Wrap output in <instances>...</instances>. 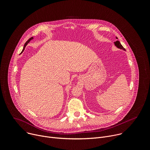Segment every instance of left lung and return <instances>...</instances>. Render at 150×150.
I'll list each match as a JSON object with an SVG mask.
<instances>
[{
  "label": "left lung",
  "instance_id": "obj_1",
  "mask_svg": "<svg viewBox=\"0 0 150 150\" xmlns=\"http://www.w3.org/2000/svg\"><path fill=\"white\" fill-rule=\"evenodd\" d=\"M116 39H117V38L116 37ZM114 44L115 45V46H116V47H117L118 48H120V49H122L124 50L125 51V49L123 47V46L121 45V44L120 43V42H119V41H116L115 42H114Z\"/></svg>",
  "mask_w": 150,
  "mask_h": 150
}]
</instances>
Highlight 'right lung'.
I'll list each match as a JSON object with an SVG mask.
<instances>
[{
    "mask_svg": "<svg viewBox=\"0 0 150 150\" xmlns=\"http://www.w3.org/2000/svg\"><path fill=\"white\" fill-rule=\"evenodd\" d=\"M33 37H31V38H29V40H28V41H26V42H25V44H24V46H23V50H22V51L21 52V53H22V52H23V51H24V50H25V48L26 45H27V44H28V42H29L30 41H31V40H33Z\"/></svg>",
    "mask_w": 150,
    "mask_h": 150,
    "instance_id": "1",
    "label": "right lung"
}]
</instances>
